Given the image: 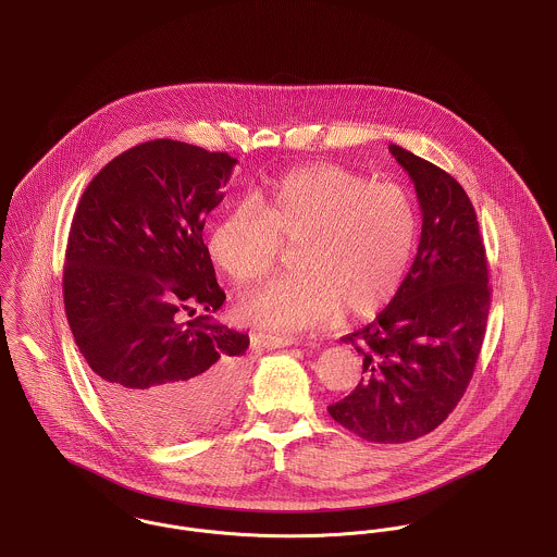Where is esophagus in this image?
<instances>
[{"label":"esophagus","mask_w":557,"mask_h":557,"mask_svg":"<svg viewBox=\"0 0 557 557\" xmlns=\"http://www.w3.org/2000/svg\"><path fill=\"white\" fill-rule=\"evenodd\" d=\"M259 345L265 349H283V347H292L298 345V338L294 336H278V334H259Z\"/></svg>","instance_id":"34e87169"}]
</instances>
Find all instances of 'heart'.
<instances>
[{
  "label": "heart",
  "instance_id": "1",
  "mask_svg": "<svg viewBox=\"0 0 557 557\" xmlns=\"http://www.w3.org/2000/svg\"><path fill=\"white\" fill-rule=\"evenodd\" d=\"M417 227L403 187L312 163L221 214L206 251L234 285L251 287L272 272L281 247L296 245L298 272L259 289L243 312L259 325L302 332L341 306L351 317H370L389 302L405 281Z\"/></svg>",
  "mask_w": 557,
  "mask_h": 557
}]
</instances>
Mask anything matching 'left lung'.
<instances>
[{
    "label": "left lung",
    "instance_id": "left-lung-1",
    "mask_svg": "<svg viewBox=\"0 0 557 557\" xmlns=\"http://www.w3.org/2000/svg\"><path fill=\"white\" fill-rule=\"evenodd\" d=\"M421 208V238L398 294L343 343L361 355L354 392L327 412L370 443L436 430L461 400L485 338L490 276L476 212L451 174L389 145Z\"/></svg>",
    "mask_w": 557,
    "mask_h": 557
}]
</instances>
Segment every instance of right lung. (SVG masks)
Wrapping results in <instances>:
<instances>
[{"mask_svg": "<svg viewBox=\"0 0 557 557\" xmlns=\"http://www.w3.org/2000/svg\"><path fill=\"white\" fill-rule=\"evenodd\" d=\"M236 163L168 138L138 145L101 168L72 221L70 330L103 405L151 441L203 432L240 396L249 336L212 321L225 294L202 238Z\"/></svg>", "mask_w": 557, "mask_h": 557, "instance_id": "1", "label": "right lung"}]
</instances>
